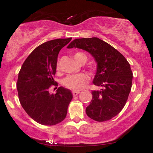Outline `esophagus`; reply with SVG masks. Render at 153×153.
Here are the masks:
<instances>
[{
    "label": "esophagus",
    "instance_id": "obj_1",
    "mask_svg": "<svg viewBox=\"0 0 153 153\" xmlns=\"http://www.w3.org/2000/svg\"><path fill=\"white\" fill-rule=\"evenodd\" d=\"M79 93H80V91H72L73 96H76Z\"/></svg>",
    "mask_w": 153,
    "mask_h": 153
}]
</instances>
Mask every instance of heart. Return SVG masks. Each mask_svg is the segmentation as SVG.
I'll return each mask as SVG.
<instances>
[{"label": "heart", "mask_w": 153, "mask_h": 153, "mask_svg": "<svg viewBox=\"0 0 153 153\" xmlns=\"http://www.w3.org/2000/svg\"><path fill=\"white\" fill-rule=\"evenodd\" d=\"M74 58L78 62L81 60L86 61V56L82 53H76L74 54ZM59 66H57V69ZM88 81V77L84 74H78L69 75L66 76L63 80V84L68 88L72 91H79L85 86L86 83Z\"/></svg>", "instance_id": "obj_1"}]
</instances>
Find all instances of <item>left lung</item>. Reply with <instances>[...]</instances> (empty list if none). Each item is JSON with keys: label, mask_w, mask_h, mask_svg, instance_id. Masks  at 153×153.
I'll list each match as a JSON object with an SVG mask.
<instances>
[{"label": "left lung", "mask_w": 153, "mask_h": 153, "mask_svg": "<svg viewBox=\"0 0 153 153\" xmlns=\"http://www.w3.org/2000/svg\"><path fill=\"white\" fill-rule=\"evenodd\" d=\"M74 47L88 51L97 62L93 83L101 89L92 91L87 116L98 122L110 120L121 111L128 99L133 78L130 65L120 52L97 37L75 39L68 46Z\"/></svg>", "instance_id": "left-lung-1"}]
</instances>
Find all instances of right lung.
Segmentation results:
<instances>
[{
  "instance_id": "obj_1",
  "label": "right lung",
  "mask_w": 153,
  "mask_h": 153,
  "mask_svg": "<svg viewBox=\"0 0 153 153\" xmlns=\"http://www.w3.org/2000/svg\"><path fill=\"white\" fill-rule=\"evenodd\" d=\"M72 37L46 42L33 50L19 71L16 83L19 99L27 114L43 125H54L65 118L72 99L70 90L60 86L56 94L49 88L54 81L59 51Z\"/></svg>"
}]
</instances>
